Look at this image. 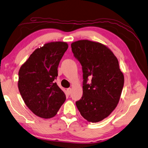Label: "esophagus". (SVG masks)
Listing matches in <instances>:
<instances>
[{
  "instance_id": "esophagus-1",
  "label": "esophagus",
  "mask_w": 148,
  "mask_h": 148,
  "mask_svg": "<svg viewBox=\"0 0 148 148\" xmlns=\"http://www.w3.org/2000/svg\"><path fill=\"white\" fill-rule=\"evenodd\" d=\"M71 90H72V89L71 88H67V92H68V93H69V94H70V93H71Z\"/></svg>"
}]
</instances>
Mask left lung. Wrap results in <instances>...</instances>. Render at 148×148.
<instances>
[{
	"label": "left lung",
	"instance_id": "8db88e82",
	"mask_svg": "<svg viewBox=\"0 0 148 148\" xmlns=\"http://www.w3.org/2000/svg\"><path fill=\"white\" fill-rule=\"evenodd\" d=\"M74 55L82 65L83 96L76 102L81 115L97 123L116 108L124 84L117 58L108 47L98 42L79 40L71 44ZM92 83L88 84V77Z\"/></svg>",
	"mask_w": 148,
	"mask_h": 148
}]
</instances>
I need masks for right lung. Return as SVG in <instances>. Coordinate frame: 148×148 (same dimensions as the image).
Here are the masks:
<instances>
[{
	"mask_svg": "<svg viewBox=\"0 0 148 148\" xmlns=\"http://www.w3.org/2000/svg\"><path fill=\"white\" fill-rule=\"evenodd\" d=\"M65 42H51L37 48L18 72V86L26 106L40 118L54 117L66 99L54 82L60 61L68 48Z\"/></svg>",
	"mask_w": 148,
	"mask_h": 148,
	"instance_id": "obj_1",
	"label": "right lung"
}]
</instances>
